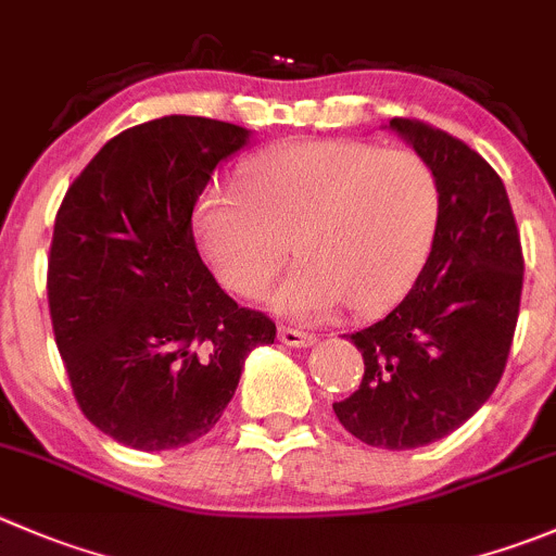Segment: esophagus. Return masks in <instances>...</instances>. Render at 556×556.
<instances>
[{
  "label": "esophagus",
  "mask_w": 556,
  "mask_h": 556,
  "mask_svg": "<svg viewBox=\"0 0 556 556\" xmlns=\"http://www.w3.org/2000/svg\"><path fill=\"white\" fill-rule=\"evenodd\" d=\"M279 342H285L288 348H309V344H315V333H306L293 326H282L279 328Z\"/></svg>",
  "instance_id": "esophagus-1"
}]
</instances>
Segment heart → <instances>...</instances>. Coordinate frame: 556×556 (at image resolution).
<instances>
[{
	"label": "heart",
	"instance_id": "heart-1",
	"mask_svg": "<svg viewBox=\"0 0 556 556\" xmlns=\"http://www.w3.org/2000/svg\"><path fill=\"white\" fill-rule=\"evenodd\" d=\"M247 192L212 187L195 228L217 277L261 295L293 241L299 266L271 306L295 320H328L344 304L375 315L421 274L440 219V181L421 154L361 141L279 149L244 174Z\"/></svg>",
	"mask_w": 556,
	"mask_h": 556
}]
</instances>
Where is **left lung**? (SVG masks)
<instances>
[{
    "mask_svg": "<svg viewBox=\"0 0 556 556\" xmlns=\"http://www.w3.org/2000/svg\"><path fill=\"white\" fill-rule=\"evenodd\" d=\"M388 129L438 176V233L409 293L350 333L364 380L333 413L361 443L404 451L443 440L494 393L519 320L525 257L503 179L481 154L413 118H391Z\"/></svg>",
    "mask_w": 556,
    "mask_h": 556,
    "instance_id": "8db88e82",
    "label": "left lung"
}]
</instances>
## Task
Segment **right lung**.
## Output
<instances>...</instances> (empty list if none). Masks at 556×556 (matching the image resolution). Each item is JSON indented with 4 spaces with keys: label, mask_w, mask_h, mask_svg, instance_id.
<instances>
[{
    "label": "right lung",
    "mask_w": 556,
    "mask_h": 556,
    "mask_svg": "<svg viewBox=\"0 0 556 556\" xmlns=\"http://www.w3.org/2000/svg\"><path fill=\"white\" fill-rule=\"evenodd\" d=\"M250 129L163 116L105 143L70 185L48 257L53 337L75 402L102 434L168 451L212 432L247 355L277 326L217 285L192 236L214 168Z\"/></svg>",
    "instance_id": "obj_1"
}]
</instances>
